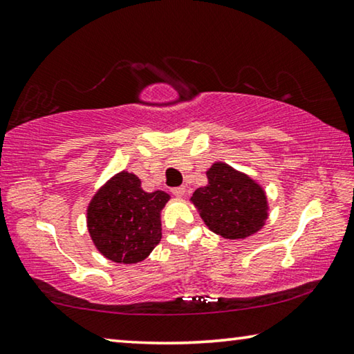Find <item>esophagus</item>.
Masks as SVG:
<instances>
[{"instance_id":"esophagus-1","label":"esophagus","mask_w":354,"mask_h":354,"mask_svg":"<svg viewBox=\"0 0 354 354\" xmlns=\"http://www.w3.org/2000/svg\"><path fill=\"white\" fill-rule=\"evenodd\" d=\"M171 194L175 195V196H178V198H183L184 194H185V187H184V185H179V187L171 189Z\"/></svg>"}]
</instances>
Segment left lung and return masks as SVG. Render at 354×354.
Segmentation results:
<instances>
[{
	"instance_id": "8db88e82",
	"label": "left lung",
	"mask_w": 354,
	"mask_h": 354,
	"mask_svg": "<svg viewBox=\"0 0 354 354\" xmlns=\"http://www.w3.org/2000/svg\"><path fill=\"white\" fill-rule=\"evenodd\" d=\"M207 185L198 187L190 201L209 230L230 241L256 234L266 225L268 201L254 179L225 162L206 171Z\"/></svg>"
}]
</instances>
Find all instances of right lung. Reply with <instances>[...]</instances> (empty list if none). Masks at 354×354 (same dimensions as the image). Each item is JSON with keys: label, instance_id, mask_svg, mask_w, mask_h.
I'll return each mask as SVG.
<instances>
[{"label": "right lung", "instance_id": "1", "mask_svg": "<svg viewBox=\"0 0 354 354\" xmlns=\"http://www.w3.org/2000/svg\"><path fill=\"white\" fill-rule=\"evenodd\" d=\"M169 200L162 190H143L134 173H117L88 203L87 230L93 245L112 262H142L160 242V211Z\"/></svg>", "mask_w": 354, "mask_h": 354}]
</instances>
